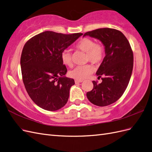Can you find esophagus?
Wrapping results in <instances>:
<instances>
[{
    "instance_id": "esophagus-1",
    "label": "esophagus",
    "mask_w": 152,
    "mask_h": 152,
    "mask_svg": "<svg viewBox=\"0 0 152 152\" xmlns=\"http://www.w3.org/2000/svg\"><path fill=\"white\" fill-rule=\"evenodd\" d=\"M83 82V80H75V82L77 84V83H80V82Z\"/></svg>"
}]
</instances>
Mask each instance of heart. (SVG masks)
I'll use <instances>...</instances> for the list:
<instances>
[{"instance_id":"1","label":"heart","mask_w":152,"mask_h":152,"mask_svg":"<svg viewBox=\"0 0 152 152\" xmlns=\"http://www.w3.org/2000/svg\"><path fill=\"white\" fill-rule=\"evenodd\" d=\"M76 48L87 54V60L94 64H99L103 61L104 57L105 50L103 45L88 37L80 39L76 44ZM63 63L66 66H71L72 65L71 54L68 50H63L61 54ZM94 71V67L91 65L78 66L68 72L70 77L76 80H83L89 77Z\"/></svg>"}]
</instances>
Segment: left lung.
<instances>
[{"label":"left lung","instance_id":"1","mask_svg":"<svg viewBox=\"0 0 152 152\" xmlns=\"http://www.w3.org/2000/svg\"><path fill=\"white\" fill-rule=\"evenodd\" d=\"M99 40L104 46L105 56L96 75L102 82L93 81L92 91L86 96L89 102L99 107L111 104L120 98L129 82L133 68V53L128 40L119 30L104 28L85 33Z\"/></svg>","mask_w":152,"mask_h":152}]
</instances>
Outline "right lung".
I'll return each mask as SVG.
<instances>
[{
  "mask_svg": "<svg viewBox=\"0 0 152 152\" xmlns=\"http://www.w3.org/2000/svg\"><path fill=\"white\" fill-rule=\"evenodd\" d=\"M82 35L45 31L25 44L20 60L23 81L30 98L39 107L56 111L67 103L75 81L65 77L67 69L61 54Z\"/></svg>",
  "mask_w": 152,
  "mask_h": 152,
  "instance_id": "right-lung-1",
  "label": "right lung"
}]
</instances>
